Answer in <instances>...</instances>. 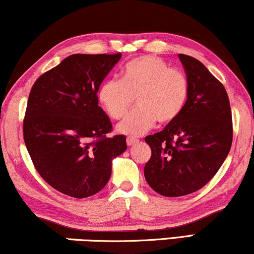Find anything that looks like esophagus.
<instances>
[{
	"instance_id": "esophagus-1",
	"label": "esophagus",
	"mask_w": 254,
	"mask_h": 254,
	"mask_svg": "<svg viewBox=\"0 0 254 254\" xmlns=\"http://www.w3.org/2000/svg\"><path fill=\"white\" fill-rule=\"evenodd\" d=\"M126 142H127V145H129V147H130V145H134L135 143H137L138 140H137L136 137H130V136H128Z\"/></svg>"
}]
</instances>
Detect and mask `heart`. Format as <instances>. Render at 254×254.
I'll return each instance as SVG.
<instances>
[{"mask_svg": "<svg viewBox=\"0 0 254 254\" xmlns=\"http://www.w3.org/2000/svg\"><path fill=\"white\" fill-rule=\"evenodd\" d=\"M98 100L113 120L126 116L136 98L137 111L121 121L120 133L138 136L156 121L168 125L182 114L189 97V79L154 55L135 58L121 70V79L110 78L98 89Z\"/></svg>", "mask_w": 254, "mask_h": 254, "instance_id": "1", "label": "heart"}]
</instances>
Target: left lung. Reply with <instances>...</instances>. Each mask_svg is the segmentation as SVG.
I'll return each instance as SVG.
<instances>
[{"label": "left lung", "instance_id": "8db88e82", "mask_svg": "<svg viewBox=\"0 0 254 254\" xmlns=\"http://www.w3.org/2000/svg\"><path fill=\"white\" fill-rule=\"evenodd\" d=\"M189 79L183 112L164 129L144 138L151 157L149 186L164 196H183L209 183L232 143V114L224 86L199 60L179 54Z\"/></svg>", "mask_w": 254, "mask_h": 254}]
</instances>
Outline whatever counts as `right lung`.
I'll list each match as a JSON object with an SVG mask.
<instances>
[{
    "instance_id": "obj_1",
    "label": "right lung",
    "mask_w": 254,
    "mask_h": 254,
    "mask_svg": "<svg viewBox=\"0 0 254 254\" xmlns=\"http://www.w3.org/2000/svg\"><path fill=\"white\" fill-rule=\"evenodd\" d=\"M121 53L72 54L34 82L23 136L41 178L65 195L98 193L111 177L112 159L127 149L98 106L100 83Z\"/></svg>"
}]
</instances>
